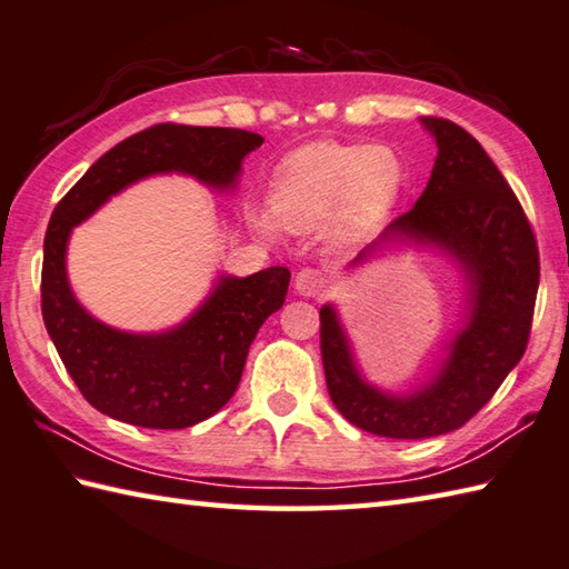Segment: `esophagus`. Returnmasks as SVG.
Returning <instances> with one entry per match:
<instances>
[{
    "instance_id": "obj_1",
    "label": "esophagus",
    "mask_w": 569,
    "mask_h": 569,
    "mask_svg": "<svg viewBox=\"0 0 569 569\" xmlns=\"http://www.w3.org/2000/svg\"><path fill=\"white\" fill-rule=\"evenodd\" d=\"M326 283H328L326 276L316 271V268H303V271L296 273V281H293L296 293L306 296V298H316V296L323 293Z\"/></svg>"
}]
</instances>
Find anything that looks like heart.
<instances>
[{
    "mask_svg": "<svg viewBox=\"0 0 569 569\" xmlns=\"http://www.w3.org/2000/svg\"><path fill=\"white\" fill-rule=\"evenodd\" d=\"M406 167L388 147L320 141L291 153L271 183L273 216L249 206L246 221L258 233H276L278 223L311 231L326 222V239L346 249L378 226L400 199Z\"/></svg>",
    "mask_w": 569,
    "mask_h": 569,
    "instance_id": "heart-1",
    "label": "heart"
}]
</instances>
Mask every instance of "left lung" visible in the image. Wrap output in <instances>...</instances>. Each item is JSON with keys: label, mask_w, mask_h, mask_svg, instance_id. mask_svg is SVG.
Returning <instances> with one entry per match:
<instances>
[{"label": "left lung", "mask_w": 569, "mask_h": 569, "mask_svg": "<svg viewBox=\"0 0 569 569\" xmlns=\"http://www.w3.org/2000/svg\"><path fill=\"white\" fill-rule=\"evenodd\" d=\"M420 123L438 147L426 191L348 268L358 271L402 249L446 256L465 286L460 328L422 383L392 392L363 376L338 308H320L330 400L356 428L396 440L446 436L495 396L528 348L540 286L528 216L478 139L446 119L422 117Z\"/></svg>", "instance_id": "8db88e82"}]
</instances>
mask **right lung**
I'll list each match as a JSON object with an SVG mask.
<instances>
[{
    "mask_svg": "<svg viewBox=\"0 0 569 569\" xmlns=\"http://www.w3.org/2000/svg\"><path fill=\"white\" fill-rule=\"evenodd\" d=\"M261 143L263 137L243 129L157 123L109 149L57 203L44 236L41 316L67 373L104 416L181 430L219 412L239 388L258 328L283 306L291 271L271 266L246 278L219 276L181 323L131 333L101 323L77 301L67 276L71 231L111 196L161 173L233 191L243 159Z\"/></svg>",
    "mask_w": 569,
    "mask_h": 569,
    "instance_id": "1",
    "label": "right lung"
}]
</instances>
